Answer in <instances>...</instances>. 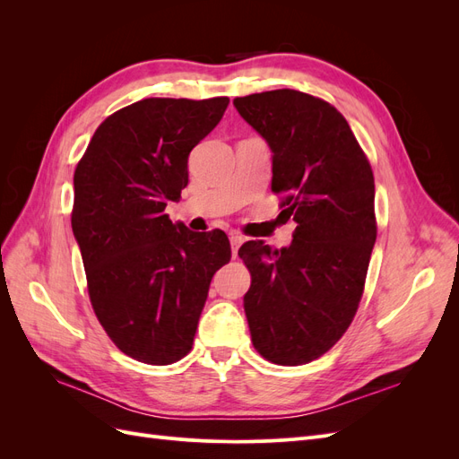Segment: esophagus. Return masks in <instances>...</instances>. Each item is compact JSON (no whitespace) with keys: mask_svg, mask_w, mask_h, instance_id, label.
Segmentation results:
<instances>
[{"mask_svg":"<svg viewBox=\"0 0 459 459\" xmlns=\"http://www.w3.org/2000/svg\"><path fill=\"white\" fill-rule=\"evenodd\" d=\"M245 241V238L243 235H239V233H230V243H231V256L235 258L238 256V251H239V247H241V243Z\"/></svg>","mask_w":459,"mask_h":459,"instance_id":"esophagus-1","label":"esophagus"}]
</instances>
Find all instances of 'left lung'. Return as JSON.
<instances>
[{
    "label": "left lung",
    "mask_w": 459,
    "mask_h": 459,
    "mask_svg": "<svg viewBox=\"0 0 459 459\" xmlns=\"http://www.w3.org/2000/svg\"><path fill=\"white\" fill-rule=\"evenodd\" d=\"M233 105L272 149V191L287 193L297 224L289 247L239 248L251 341L273 364H308L344 335L364 293L377 238L371 166L349 122L314 95L273 90Z\"/></svg>",
    "instance_id": "left-lung-1"
}]
</instances>
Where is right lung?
I'll return each instance as SVG.
<instances>
[{"mask_svg": "<svg viewBox=\"0 0 459 459\" xmlns=\"http://www.w3.org/2000/svg\"><path fill=\"white\" fill-rule=\"evenodd\" d=\"M230 100L151 97L117 110L74 172L73 233L90 300L107 335L134 359L169 366L189 351L228 235L195 233L164 214L189 182L191 149Z\"/></svg>", "mask_w": 459, "mask_h": 459, "instance_id": "add662e5", "label": "right lung"}]
</instances>
